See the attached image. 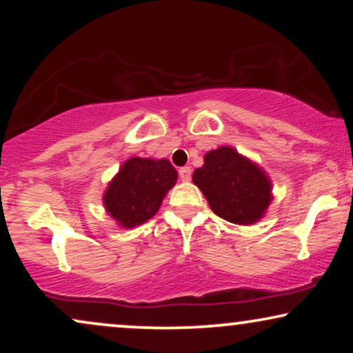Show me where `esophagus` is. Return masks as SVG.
Instances as JSON below:
<instances>
[{"instance_id": "1", "label": "esophagus", "mask_w": 353, "mask_h": 353, "mask_svg": "<svg viewBox=\"0 0 353 353\" xmlns=\"http://www.w3.org/2000/svg\"><path fill=\"white\" fill-rule=\"evenodd\" d=\"M180 178H181V181H190L191 180V168L190 167H181L180 168Z\"/></svg>"}]
</instances>
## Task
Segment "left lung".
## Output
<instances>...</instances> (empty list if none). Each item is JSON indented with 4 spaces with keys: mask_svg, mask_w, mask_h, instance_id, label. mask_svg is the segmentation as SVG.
<instances>
[{
    "mask_svg": "<svg viewBox=\"0 0 353 353\" xmlns=\"http://www.w3.org/2000/svg\"><path fill=\"white\" fill-rule=\"evenodd\" d=\"M192 183L205 196L214 214L234 225L257 223L273 201L267 172L231 146L207 152L204 165L192 173Z\"/></svg>",
    "mask_w": 353,
    "mask_h": 353,
    "instance_id": "1",
    "label": "left lung"
}]
</instances>
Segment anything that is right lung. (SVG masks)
<instances>
[{"label":"right lung","instance_id":"1","mask_svg":"<svg viewBox=\"0 0 353 353\" xmlns=\"http://www.w3.org/2000/svg\"><path fill=\"white\" fill-rule=\"evenodd\" d=\"M176 178L178 172L167 159L130 157L105 188L104 209L122 228L143 225L157 214Z\"/></svg>","mask_w":353,"mask_h":353}]
</instances>
